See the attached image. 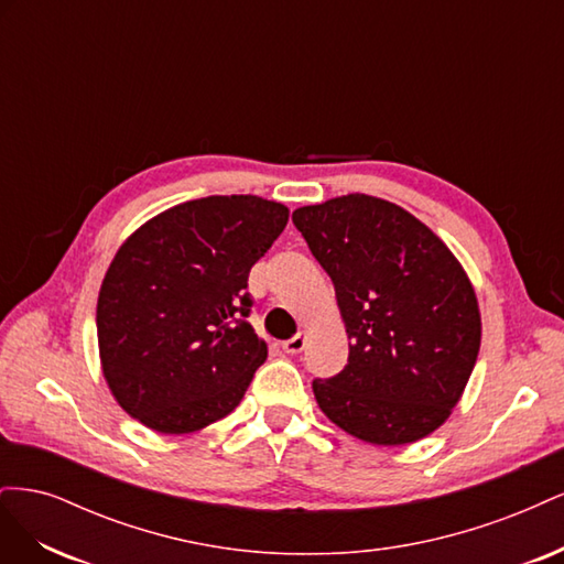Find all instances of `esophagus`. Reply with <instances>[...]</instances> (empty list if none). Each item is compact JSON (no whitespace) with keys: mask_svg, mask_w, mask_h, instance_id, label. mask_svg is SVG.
Masks as SVG:
<instances>
[{"mask_svg":"<svg viewBox=\"0 0 564 564\" xmlns=\"http://www.w3.org/2000/svg\"><path fill=\"white\" fill-rule=\"evenodd\" d=\"M282 348H284V352H289V355H299V352L305 348V332H299L296 336L284 340Z\"/></svg>","mask_w":564,"mask_h":564,"instance_id":"obj_1","label":"esophagus"}]
</instances>
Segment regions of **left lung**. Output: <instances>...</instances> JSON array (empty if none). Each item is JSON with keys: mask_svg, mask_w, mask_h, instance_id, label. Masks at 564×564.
Here are the masks:
<instances>
[{"mask_svg": "<svg viewBox=\"0 0 564 564\" xmlns=\"http://www.w3.org/2000/svg\"><path fill=\"white\" fill-rule=\"evenodd\" d=\"M334 282L348 365L315 379L319 409L371 445H406L440 429L480 350V311L464 268L402 207L346 195L294 212Z\"/></svg>", "mask_w": 564, "mask_h": 564, "instance_id": "obj_1", "label": "left lung"}]
</instances>
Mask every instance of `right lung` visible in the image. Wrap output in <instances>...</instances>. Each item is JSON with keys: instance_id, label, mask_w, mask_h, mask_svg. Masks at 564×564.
Masks as SVG:
<instances>
[{"instance_id": "add662e5", "label": "right lung", "mask_w": 564, "mask_h": 564, "mask_svg": "<svg viewBox=\"0 0 564 564\" xmlns=\"http://www.w3.org/2000/svg\"><path fill=\"white\" fill-rule=\"evenodd\" d=\"M289 220L280 202L212 195L148 220L100 284L104 377L124 412L181 435L228 416L268 348L253 334L249 270Z\"/></svg>"}]
</instances>
